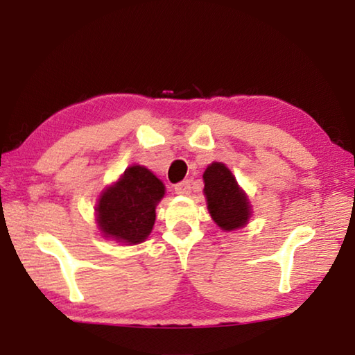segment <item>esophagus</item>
Here are the masks:
<instances>
[{
    "label": "esophagus",
    "mask_w": 355,
    "mask_h": 355,
    "mask_svg": "<svg viewBox=\"0 0 355 355\" xmlns=\"http://www.w3.org/2000/svg\"><path fill=\"white\" fill-rule=\"evenodd\" d=\"M175 192L180 196H188L191 192V183L188 182V180H186V182L175 184Z\"/></svg>",
    "instance_id": "esophagus-1"
}]
</instances>
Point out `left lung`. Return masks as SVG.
I'll return each mask as SVG.
<instances>
[{
    "label": "left lung",
    "mask_w": 355,
    "mask_h": 355,
    "mask_svg": "<svg viewBox=\"0 0 355 355\" xmlns=\"http://www.w3.org/2000/svg\"><path fill=\"white\" fill-rule=\"evenodd\" d=\"M208 211L224 230H235L248 224L250 218L249 200L239 189L235 177L224 164L213 163L203 173Z\"/></svg>",
    "instance_id": "1"
}]
</instances>
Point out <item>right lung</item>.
Returning a JSON list of instances; mask_svg holds the SVG:
<instances>
[{"label": "right lung", "instance_id": "1", "mask_svg": "<svg viewBox=\"0 0 355 355\" xmlns=\"http://www.w3.org/2000/svg\"><path fill=\"white\" fill-rule=\"evenodd\" d=\"M164 184L142 166H131L100 197L97 220L105 236L119 243H142L155 224V208Z\"/></svg>", "mask_w": 355, "mask_h": 355}]
</instances>
